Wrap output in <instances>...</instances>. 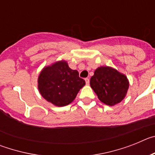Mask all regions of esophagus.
Masks as SVG:
<instances>
[{"label": "esophagus", "instance_id": "obj_1", "mask_svg": "<svg viewBox=\"0 0 155 155\" xmlns=\"http://www.w3.org/2000/svg\"><path fill=\"white\" fill-rule=\"evenodd\" d=\"M84 80H85V82H86V84H87V85H88V84H89V83H90V80H89V78H85L84 79Z\"/></svg>", "mask_w": 155, "mask_h": 155}]
</instances>
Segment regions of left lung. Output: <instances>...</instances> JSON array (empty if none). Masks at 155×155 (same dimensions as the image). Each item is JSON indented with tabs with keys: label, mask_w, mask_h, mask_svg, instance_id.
I'll list each match as a JSON object with an SVG mask.
<instances>
[{
	"label": "left lung",
	"mask_w": 155,
	"mask_h": 155,
	"mask_svg": "<svg viewBox=\"0 0 155 155\" xmlns=\"http://www.w3.org/2000/svg\"><path fill=\"white\" fill-rule=\"evenodd\" d=\"M90 85L98 99L110 106L120 103L127 95L129 81L127 76L114 68L102 66L97 68L91 78Z\"/></svg>",
	"instance_id": "left-lung-1"
}]
</instances>
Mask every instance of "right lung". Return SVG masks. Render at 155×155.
I'll return each mask as SVG.
<instances>
[{
    "instance_id": "obj_1",
    "label": "right lung",
    "mask_w": 155,
    "mask_h": 155,
    "mask_svg": "<svg viewBox=\"0 0 155 155\" xmlns=\"http://www.w3.org/2000/svg\"><path fill=\"white\" fill-rule=\"evenodd\" d=\"M84 84L85 81L79 78L78 71L71 69L64 60L45 67L38 78V89L41 95L58 107L73 102Z\"/></svg>"
}]
</instances>
